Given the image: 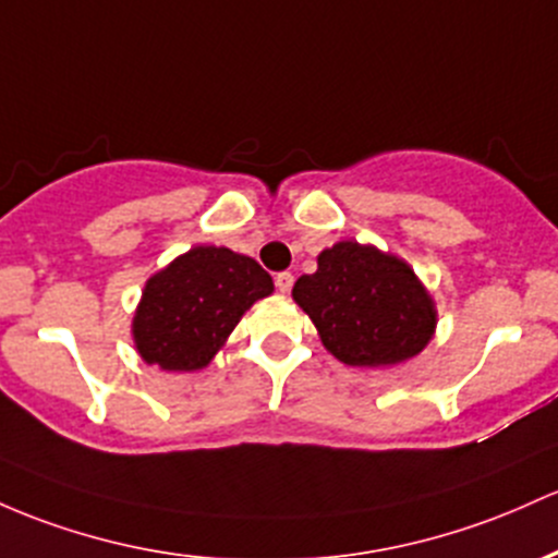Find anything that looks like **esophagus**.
<instances>
[{
	"mask_svg": "<svg viewBox=\"0 0 558 558\" xmlns=\"http://www.w3.org/2000/svg\"><path fill=\"white\" fill-rule=\"evenodd\" d=\"M275 286H278L280 293H289L293 286V275L291 272H278L275 275Z\"/></svg>",
	"mask_w": 558,
	"mask_h": 558,
	"instance_id": "34e87169",
	"label": "esophagus"
}]
</instances>
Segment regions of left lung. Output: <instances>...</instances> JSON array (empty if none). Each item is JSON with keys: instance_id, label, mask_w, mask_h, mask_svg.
<instances>
[{"instance_id": "1", "label": "left lung", "mask_w": 558, "mask_h": 558, "mask_svg": "<svg viewBox=\"0 0 558 558\" xmlns=\"http://www.w3.org/2000/svg\"><path fill=\"white\" fill-rule=\"evenodd\" d=\"M293 299L347 365H395L428 344L437 323L432 296L405 262L373 246L341 241L317 256Z\"/></svg>"}]
</instances>
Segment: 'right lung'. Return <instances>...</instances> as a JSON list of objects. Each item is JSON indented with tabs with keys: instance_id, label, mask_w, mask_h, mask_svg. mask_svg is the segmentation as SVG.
<instances>
[{
	"instance_id": "right-lung-1",
	"label": "right lung",
	"mask_w": 558,
	"mask_h": 558,
	"mask_svg": "<svg viewBox=\"0 0 558 558\" xmlns=\"http://www.w3.org/2000/svg\"><path fill=\"white\" fill-rule=\"evenodd\" d=\"M269 293L272 278L251 256L195 246L148 280L134 315V344L148 365L198 371L243 312Z\"/></svg>"
}]
</instances>
